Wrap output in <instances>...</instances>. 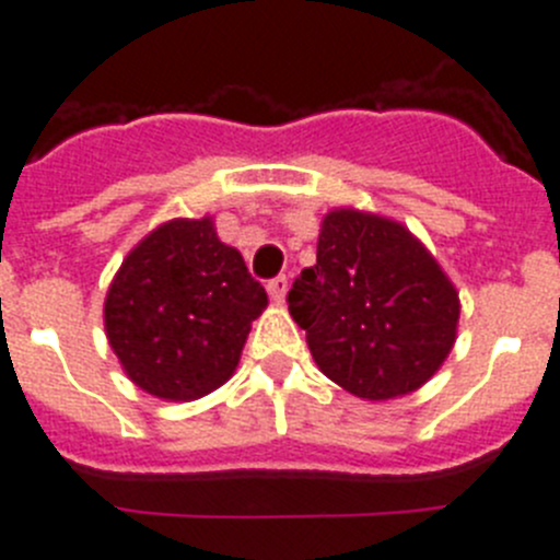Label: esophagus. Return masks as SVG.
Here are the masks:
<instances>
[{
  "instance_id": "obj_1",
  "label": "esophagus",
  "mask_w": 560,
  "mask_h": 560,
  "mask_svg": "<svg viewBox=\"0 0 560 560\" xmlns=\"http://www.w3.org/2000/svg\"><path fill=\"white\" fill-rule=\"evenodd\" d=\"M268 295H270V301H273V304H281V301H284V295H287V279H284V276H276V279L268 281Z\"/></svg>"
}]
</instances>
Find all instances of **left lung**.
<instances>
[{
  "instance_id": "obj_1",
  "label": "left lung",
  "mask_w": 560,
  "mask_h": 560,
  "mask_svg": "<svg viewBox=\"0 0 560 560\" xmlns=\"http://www.w3.org/2000/svg\"><path fill=\"white\" fill-rule=\"evenodd\" d=\"M317 368L360 399L424 385L455 346L452 281L405 225L354 209L329 211L317 261L287 292Z\"/></svg>"
}]
</instances>
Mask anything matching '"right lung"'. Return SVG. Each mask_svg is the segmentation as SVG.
<instances>
[{
  "mask_svg": "<svg viewBox=\"0 0 560 560\" xmlns=\"http://www.w3.org/2000/svg\"><path fill=\"white\" fill-rule=\"evenodd\" d=\"M268 292L209 218L173 220L122 261L105 331L130 380L159 399H200L234 374Z\"/></svg>",
  "mask_w": 560,
  "mask_h": 560,
  "instance_id": "add662e5",
  "label": "right lung"
}]
</instances>
